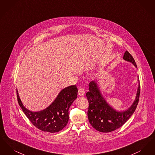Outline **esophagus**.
I'll return each instance as SVG.
<instances>
[{
  "label": "esophagus",
  "mask_w": 155,
  "mask_h": 155,
  "mask_svg": "<svg viewBox=\"0 0 155 155\" xmlns=\"http://www.w3.org/2000/svg\"><path fill=\"white\" fill-rule=\"evenodd\" d=\"M78 93V95H79L80 96H84V95H85V89L84 88H82L79 89Z\"/></svg>",
  "instance_id": "obj_1"
}]
</instances>
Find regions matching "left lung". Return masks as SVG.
Wrapping results in <instances>:
<instances>
[{
    "mask_svg": "<svg viewBox=\"0 0 155 155\" xmlns=\"http://www.w3.org/2000/svg\"><path fill=\"white\" fill-rule=\"evenodd\" d=\"M123 59L137 67L135 60L127 51H125ZM140 95V85L138 86L137 96L131 107L124 111H117L105 101L96 81H91L89 84V91L86 94L89 102L88 117L90 124L101 133H109L118 129L133 115L139 102Z\"/></svg>",
    "mask_w": 155,
    "mask_h": 155,
    "instance_id": "1",
    "label": "left lung"
}]
</instances>
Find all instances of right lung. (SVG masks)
Segmentation results:
<instances>
[{
  "label": "right lung",
  "mask_w": 155,
  "mask_h": 155,
  "mask_svg": "<svg viewBox=\"0 0 155 155\" xmlns=\"http://www.w3.org/2000/svg\"><path fill=\"white\" fill-rule=\"evenodd\" d=\"M78 89L71 85L61 91L53 102L46 109L33 112L27 109L20 99L17 90L18 102L32 124L44 132L58 133L63 129L68 121V109L77 97Z\"/></svg>",
  "instance_id": "add662e5"
}]
</instances>
